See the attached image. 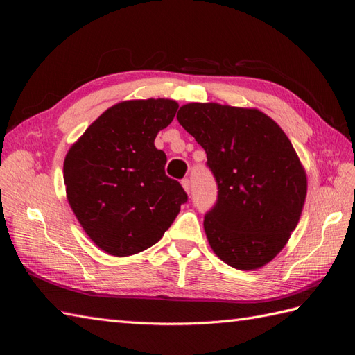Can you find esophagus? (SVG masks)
<instances>
[{"mask_svg":"<svg viewBox=\"0 0 355 355\" xmlns=\"http://www.w3.org/2000/svg\"><path fill=\"white\" fill-rule=\"evenodd\" d=\"M182 187H184V189L189 194V191H191V182H189V179L182 180Z\"/></svg>","mask_w":355,"mask_h":355,"instance_id":"34e87169","label":"esophagus"}]
</instances>
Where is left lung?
Masks as SVG:
<instances>
[{
	"mask_svg": "<svg viewBox=\"0 0 355 355\" xmlns=\"http://www.w3.org/2000/svg\"><path fill=\"white\" fill-rule=\"evenodd\" d=\"M178 121L207 154L216 204L204 231L218 257L237 270H257L282 252L299 222L306 175L292 142L259 110L187 103Z\"/></svg>",
	"mask_w": 355,
	"mask_h": 355,
	"instance_id": "obj_1",
	"label": "left lung"
}]
</instances>
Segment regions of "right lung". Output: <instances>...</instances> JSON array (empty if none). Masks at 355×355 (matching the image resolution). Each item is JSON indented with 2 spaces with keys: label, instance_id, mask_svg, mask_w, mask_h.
<instances>
[{
  "label": "right lung",
  "instance_id": "add662e5",
  "mask_svg": "<svg viewBox=\"0 0 355 355\" xmlns=\"http://www.w3.org/2000/svg\"><path fill=\"white\" fill-rule=\"evenodd\" d=\"M171 99L125 101L106 110L75 142L63 163L72 211L103 252L124 257L154 245L188 201L166 175L155 148L176 115Z\"/></svg>",
  "mask_w": 355,
  "mask_h": 355
}]
</instances>
